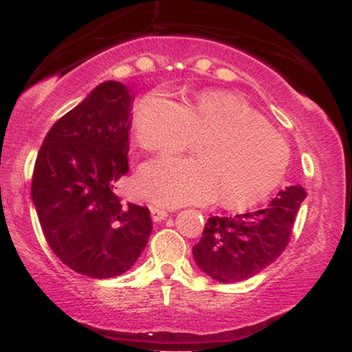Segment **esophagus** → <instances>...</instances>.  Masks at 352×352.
Listing matches in <instances>:
<instances>
[{
  "label": "esophagus",
  "instance_id": "1",
  "mask_svg": "<svg viewBox=\"0 0 352 352\" xmlns=\"http://www.w3.org/2000/svg\"><path fill=\"white\" fill-rule=\"evenodd\" d=\"M151 215H152V220L153 221H162L167 218V210L164 208H159V207H151Z\"/></svg>",
  "mask_w": 352,
  "mask_h": 352
}]
</instances>
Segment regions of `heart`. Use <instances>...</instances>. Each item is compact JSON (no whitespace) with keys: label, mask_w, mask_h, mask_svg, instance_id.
Returning a JSON list of instances; mask_svg holds the SVG:
<instances>
[{"label":"heart","mask_w":352,"mask_h":352,"mask_svg":"<svg viewBox=\"0 0 352 352\" xmlns=\"http://www.w3.org/2000/svg\"><path fill=\"white\" fill-rule=\"evenodd\" d=\"M137 142L147 152L173 153L200 142L197 159H160L145 164L137 190L159 207L210 204L246 210L268 199L289 164L280 134L240 96L201 92L182 106L162 92H151L135 109Z\"/></svg>","instance_id":"1"}]
</instances>
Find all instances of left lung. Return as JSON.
<instances>
[{"label":"left lung","mask_w":352,"mask_h":352,"mask_svg":"<svg viewBox=\"0 0 352 352\" xmlns=\"http://www.w3.org/2000/svg\"><path fill=\"white\" fill-rule=\"evenodd\" d=\"M305 199L301 185H289L263 210L210 217L200 241L192 248L197 266L220 283L245 281L263 272L285 252Z\"/></svg>","instance_id":"1"}]
</instances>
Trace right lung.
<instances>
[{
	"label": "right lung",
	"mask_w": 352,
	"mask_h": 352,
	"mask_svg": "<svg viewBox=\"0 0 352 352\" xmlns=\"http://www.w3.org/2000/svg\"><path fill=\"white\" fill-rule=\"evenodd\" d=\"M134 92L106 80L51 127L36 159L31 197L43 233L64 265L106 280L131 270L152 233L147 207L112 192L129 172Z\"/></svg>",
	"instance_id": "obj_1"
}]
</instances>
